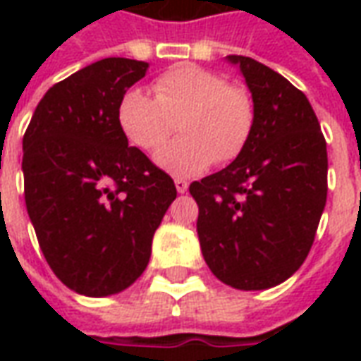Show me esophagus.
<instances>
[{
  "instance_id": "esophagus-1",
  "label": "esophagus",
  "mask_w": 361,
  "mask_h": 361,
  "mask_svg": "<svg viewBox=\"0 0 361 361\" xmlns=\"http://www.w3.org/2000/svg\"><path fill=\"white\" fill-rule=\"evenodd\" d=\"M173 183H176V189H178V193H185L189 188V183L185 180H181V178H176L173 180Z\"/></svg>"
}]
</instances>
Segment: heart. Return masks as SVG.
Segmentation results:
<instances>
[{
  "mask_svg": "<svg viewBox=\"0 0 361 361\" xmlns=\"http://www.w3.org/2000/svg\"><path fill=\"white\" fill-rule=\"evenodd\" d=\"M154 96L129 89L119 98L116 119L127 141L145 152L160 149L178 120L181 137L157 154V164L173 176H197L212 162L240 157L253 133L255 106L243 89L197 66L168 69L152 85Z\"/></svg>",
  "mask_w": 361,
  "mask_h": 361,
  "instance_id": "obj_1",
  "label": "heart"
}]
</instances>
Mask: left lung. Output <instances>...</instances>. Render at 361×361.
I'll return each instance as SVG.
<instances>
[{
    "instance_id": "obj_1",
    "label": "left lung",
    "mask_w": 361,
    "mask_h": 361,
    "mask_svg": "<svg viewBox=\"0 0 361 361\" xmlns=\"http://www.w3.org/2000/svg\"><path fill=\"white\" fill-rule=\"evenodd\" d=\"M251 92L253 133L224 170L189 185L212 274L238 290H267L307 257L326 203V142L302 90L271 67L228 56Z\"/></svg>"
}]
</instances>
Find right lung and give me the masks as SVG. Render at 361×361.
Listing matches in <instances>:
<instances>
[{"instance_id": "add662e5", "label": "right lung", "mask_w": 361, "mask_h": 361, "mask_svg": "<svg viewBox=\"0 0 361 361\" xmlns=\"http://www.w3.org/2000/svg\"><path fill=\"white\" fill-rule=\"evenodd\" d=\"M147 69L127 58L82 67L44 94L23 137L28 216L54 274L77 294L131 286L178 195L116 119L119 98Z\"/></svg>"}]
</instances>
